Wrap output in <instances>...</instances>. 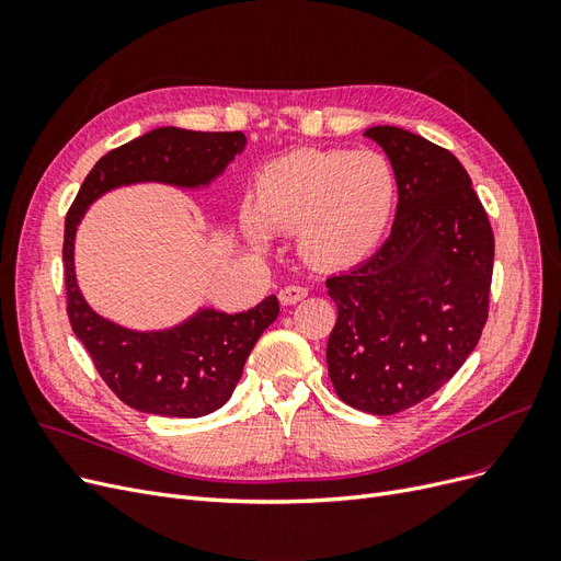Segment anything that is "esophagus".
<instances>
[{
  "label": "esophagus",
  "instance_id": "esophagus-1",
  "mask_svg": "<svg viewBox=\"0 0 561 561\" xmlns=\"http://www.w3.org/2000/svg\"><path fill=\"white\" fill-rule=\"evenodd\" d=\"M307 295H309V287H304V285H285L283 290L278 293V299H280V304H285V307H293V304L301 301Z\"/></svg>",
  "mask_w": 561,
  "mask_h": 561
}]
</instances>
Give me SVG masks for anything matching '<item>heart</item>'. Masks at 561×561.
I'll return each instance as SVG.
<instances>
[{
	"instance_id": "b5f03b06",
	"label": "heart",
	"mask_w": 561,
	"mask_h": 561,
	"mask_svg": "<svg viewBox=\"0 0 561 561\" xmlns=\"http://www.w3.org/2000/svg\"><path fill=\"white\" fill-rule=\"evenodd\" d=\"M398 198L396 165L377 149H301L271 161L243 213L252 243L297 231L304 260L348 266L379 245Z\"/></svg>"
}]
</instances>
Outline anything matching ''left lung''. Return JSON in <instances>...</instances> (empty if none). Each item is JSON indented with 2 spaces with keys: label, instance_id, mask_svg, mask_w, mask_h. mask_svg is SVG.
<instances>
[{
  "label": "left lung",
  "instance_id": "obj_1",
  "mask_svg": "<svg viewBox=\"0 0 561 561\" xmlns=\"http://www.w3.org/2000/svg\"><path fill=\"white\" fill-rule=\"evenodd\" d=\"M398 175V210L375 257L325 280L336 304L328 369L355 410L390 416L443 388L489 313L494 231L451 151L396 126L365 130Z\"/></svg>",
  "mask_w": 561,
  "mask_h": 561
}]
</instances>
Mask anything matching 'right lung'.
<instances>
[{
    "label": "right lung",
    "instance_id": "obj_1",
    "mask_svg": "<svg viewBox=\"0 0 561 561\" xmlns=\"http://www.w3.org/2000/svg\"><path fill=\"white\" fill-rule=\"evenodd\" d=\"M245 135L198 133L163 126L145 133L100 159L83 180L65 217L67 316L98 375L128 407L147 414L196 419L222 407L243 375V365L262 332L278 316L276 295L243 313L201 309L171 330L138 332L98 316L83 299L75 276V233L95 198L116 186L163 182L198 190L210 184L236 154Z\"/></svg>",
    "mask_w": 561,
    "mask_h": 561
}]
</instances>
